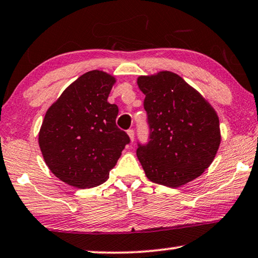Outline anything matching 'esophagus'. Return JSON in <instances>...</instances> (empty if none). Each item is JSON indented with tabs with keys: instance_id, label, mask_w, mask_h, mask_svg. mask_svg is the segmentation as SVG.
I'll return each mask as SVG.
<instances>
[{
	"instance_id": "obj_1",
	"label": "esophagus",
	"mask_w": 258,
	"mask_h": 258,
	"mask_svg": "<svg viewBox=\"0 0 258 258\" xmlns=\"http://www.w3.org/2000/svg\"><path fill=\"white\" fill-rule=\"evenodd\" d=\"M127 134H128L131 141H134V130L133 128L127 130Z\"/></svg>"
}]
</instances>
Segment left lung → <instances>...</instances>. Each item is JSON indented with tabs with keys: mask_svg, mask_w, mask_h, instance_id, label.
Wrapping results in <instances>:
<instances>
[{
	"mask_svg": "<svg viewBox=\"0 0 258 258\" xmlns=\"http://www.w3.org/2000/svg\"><path fill=\"white\" fill-rule=\"evenodd\" d=\"M149 136L137 156L149 180L178 187L201 176L220 146L219 118L205 98L171 72L140 76Z\"/></svg>",
	"mask_w": 258,
	"mask_h": 258,
	"instance_id": "obj_1",
	"label": "left lung"
}]
</instances>
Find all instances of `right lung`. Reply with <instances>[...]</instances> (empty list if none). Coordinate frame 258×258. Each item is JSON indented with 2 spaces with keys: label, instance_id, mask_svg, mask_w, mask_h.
Listing matches in <instances>:
<instances>
[{
  "label": "right lung",
  "instance_id": "right-lung-1",
  "mask_svg": "<svg viewBox=\"0 0 258 258\" xmlns=\"http://www.w3.org/2000/svg\"><path fill=\"white\" fill-rule=\"evenodd\" d=\"M114 82L104 72H88L45 114L40 151L49 170L69 185L87 189L104 183L130 144L116 125L118 106L107 102Z\"/></svg>",
  "mask_w": 258,
  "mask_h": 258
}]
</instances>
